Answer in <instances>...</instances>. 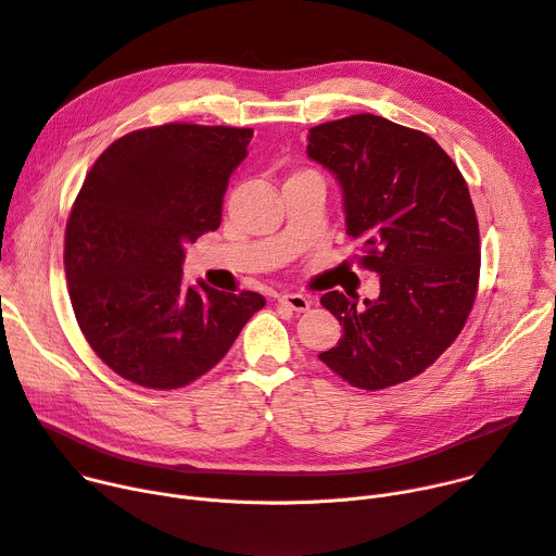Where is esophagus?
Wrapping results in <instances>:
<instances>
[{"label":"esophagus","instance_id":"1","mask_svg":"<svg viewBox=\"0 0 556 556\" xmlns=\"http://www.w3.org/2000/svg\"><path fill=\"white\" fill-rule=\"evenodd\" d=\"M279 304H283L286 308H290L294 313H306L311 308V300L306 298V294H294V292L279 294Z\"/></svg>","mask_w":556,"mask_h":556}]
</instances>
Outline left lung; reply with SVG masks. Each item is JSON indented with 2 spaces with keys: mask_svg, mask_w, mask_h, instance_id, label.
I'll list each match as a JSON object with an SVG mask.
<instances>
[{
  "mask_svg": "<svg viewBox=\"0 0 556 556\" xmlns=\"http://www.w3.org/2000/svg\"><path fill=\"white\" fill-rule=\"evenodd\" d=\"M306 154L340 182L346 235L380 275L378 300L321 294L342 338L319 359L366 391L412 380L473 306L480 239L467 182L433 138L374 114L313 127Z\"/></svg>",
  "mask_w": 556,
  "mask_h": 556,
  "instance_id": "left-lung-1",
  "label": "left lung"
}]
</instances>
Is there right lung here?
Listing matches in <instances>:
<instances>
[{
  "label": "right lung",
  "instance_id": "right-lung-1",
  "mask_svg": "<svg viewBox=\"0 0 556 556\" xmlns=\"http://www.w3.org/2000/svg\"><path fill=\"white\" fill-rule=\"evenodd\" d=\"M252 129L172 123L111 142L73 203L64 270L96 355L147 389H178L220 362L258 292L182 281L185 243L220 226Z\"/></svg>",
  "mask_w": 556,
  "mask_h": 556
}]
</instances>
